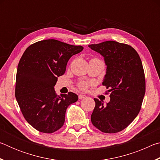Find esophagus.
Here are the masks:
<instances>
[{
  "label": "esophagus",
  "mask_w": 160,
  "mask_h": 160,
  "mask_svg": "<svg viewBox=\"0 0 160 160\" xmlns=\"http://www.w3.org/2000/svg\"><path fill=\"white\" fill-rule=\"evenodd\" d=\"M85 97H86V96L85 95V94H79V95H78V98H79L80 99H84V98H85Z\"/></svg>",
  "instance_id": "obj_1"
}]
</instances>
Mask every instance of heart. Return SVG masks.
I'll list each match as a JSON object with an SVG mask.
<instances>
[{"instance_id": "b5f03b06", "label": "heart", "mask_w": 160, "mask_h": 160, "mask_svg": "<svg viewBox=\"0 0 160 160\" xmlns=\"http://www.w3.org/2000/svg\"><path fill=\"white\" fill-rule=\"evenodd\" d=\"M88 83L86 82H81L79 83V87L81 89H82V90H86L87 88H88Z\"/></svg>"}]
</instances>
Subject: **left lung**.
I'll return each mask as SVG.
<instances>
[{
	"mask_svg": "<svg viewBox=\"0 0 160 160\" xmlns=\"http://www.w3.org/2000/svg\"><path fill=\"white\" fill-rule=\"evenodd\" d=\"M104 57L107 66L102 85L109 88L110 102L94 98L93 125L103 132L125 129L138 114L145 93L144 70L140 58L130 45L107 41L88 46Z\"/></svg>",
	"mask_w": 160,
	"mask_h": 160,
	"instance_id": "8db88e82",
	"label": "left lung"
}]
</instances>
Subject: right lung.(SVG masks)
I'll return each instance as SVG.
<instances>
[{
	"label": "right lung",
	"mask_w": 160,
	"mask_h": 160,
	"mask_svg": "<svg viewBox=\"0 0 160 160\" xmlns=\"http://www.w3.org/2000/svg\"><path fill=\"white\" fill-rule=\"evenodd\" d=\"M83 50L56 39L37 42L25 50L16 75L15 97L26 121L37 131L51 133L63 126L68 107L76 94H56L58 77L66 72L69 59Z\"/></svg>",
	"instance_id": "right-lung-1"
}]
</instances>
